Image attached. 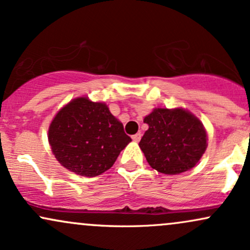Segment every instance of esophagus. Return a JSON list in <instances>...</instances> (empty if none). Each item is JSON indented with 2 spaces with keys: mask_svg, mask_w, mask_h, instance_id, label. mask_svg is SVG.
I'll return each mask as SVG.
<instances>
[{
  "mask_svg": "<svg viewBox=\"0 0 250 250\" xmlns=\"http://www.w3.org/2000/svg\"><path fill=\"white\" fill-rule=\"evenodd\" d=\"M131 139H133V141H135V142H139L140 140H141V134H140V133L135 134V135H133V136H131Z\"/></svg>",
  "mask_w": 250,
  "mask_h": 250,
  "instance_id": "esophagus-1",
  "label": "esophagus"
}]
</instances>
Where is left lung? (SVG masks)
<instances>
[{
    "mask_svg": "<svg viewBox=\"0 0 250 250\" xmlns=\"http://www.w3.org/2000/svg\"><path fill=\"white\" fill-rule=\"evenodd\" d=\"M145 123L149 125L139 146L151 168L168 175L195 167L207 148L203 125L185 109L155 108Z\"/></svg>",
    "mask_w": 250,
    "mask_h": 250,
    "instance_id": "obj_1",
    "label": "left lung"
}]
</instances>
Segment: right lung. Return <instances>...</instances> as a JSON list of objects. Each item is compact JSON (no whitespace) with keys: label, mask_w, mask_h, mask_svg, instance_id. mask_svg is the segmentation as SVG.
<instances>
[{"label":"right lung","mask_w":250,"mask_h":250,"mask_svg":"<svg viewBox=\"0 0 250 250\" xmlns=\"http://www.w3.org/2000/svg\"><path fill=\"white\" fill-rule=\"evenodd\" d=\"M48 140L63 167L89 177L108 170L131 141L107 104L88 97H77L56 114Z\"/></svg>","instance_id":"obj_1"}]
</instances>
